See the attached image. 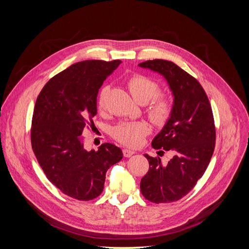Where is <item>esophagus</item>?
<instances>
[{
    "mask_svg": "<svg viewBox=\"0 0 249 249\" xmlns=\"http://www.w3.org/2000/svg\"><path fill=\"white\" fill-rule=\"evenodd\" d=\"M123 154H124V156L125 158H130V157H132L133 155H135V154H136V153H135L134 150H131V149L124 148V149L123 150Z\"/></svg>",
    "mask_w": 249,
    "mask_h": 249,
    "instance_id": "34e87169",
    "label": "esophagus"
}]
</instances>
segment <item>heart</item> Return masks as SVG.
Segmentation results:
<instances>
[{
  "mask_svg": "<svg viewBox=\"0 0 249 249\" xmlns=\"http://www.w3.org/2000/svg\"><path fill=\"white\" fill-rule=\"evenodd\" d=\"M130 92L134 100L139 104H146L155 99L148 106L147 114L149 119L158 125L167 123L171 116L172 103L167 95H158L160 87L158 83L141 74H135L127 82ZM109 87H104L99 95V110L105 109V99H106ZM150 132V127L145 122L122 123L116 125L112 131V135L117 141L131 147H137L142 144L145 136Z\"/></svg>",
  "mask_w": 249,
  "mask_h": 249,
  "instance_id": "obj_1",
  "label": "heart"
}]
</instances>
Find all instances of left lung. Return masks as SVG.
Wrapping results in <instances>:
<instances>
[{"label":"left lung","mask_w":249,"mask_h":249,"mask_svg":"<svg viewBox=\"0 0 249 249\" xmlns=\"http://www.w3.org/2000/svg\"><path fill=\"white\" fill-rule=\"evenodd\" d=\"M160 73L173 95L171 116L152 141L173 157L166 165L145 154L149 169L140 182L143 196L155 203L177 201L189 193L205 173L215 148V124L211 105L199 82L171 61L148 60L138 64Z\"/></svg>","instance_id":"1"}]
</instances>
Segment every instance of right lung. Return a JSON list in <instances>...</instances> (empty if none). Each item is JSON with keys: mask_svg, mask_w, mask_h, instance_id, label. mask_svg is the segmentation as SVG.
Segmentation results:
<instances>
[{"mask_svg": "<svg viewBox=\"0 0 249 249\" xmlns=\"http://www.w3.org/2000/svg\"><path fill=\"white\" fill-rule=\"evenodd\" d=\"M120 60H85L53 77L37 97L31 127V144L50 182L69 196L90 200L104 190L106 172L123 159L122 149L103 143L86 150L81 136L93 126L96 97L103 82Z\"/></svg>", "mask_w": 249, "mask_h": 249, "instance_id": "right-lung-1", "label": "right lung"}]
</instances>
